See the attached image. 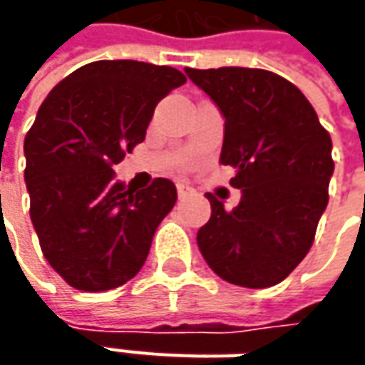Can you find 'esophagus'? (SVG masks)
<instances>
[{"label":"esophagus","instance_id":"esophagus-1","mask_svg":"<svg viewBox=\"0 0 365 365\" xmlns=\"http://www.w3.org/2000/svg\"><path fill=\"white\" fill-rule=\"evenodd\" d=\"M176 190H178V197H187L192 192V187H189L187 182H176Z\"/></svg>","mask_w":365,"mask_h":365}]
</instances>
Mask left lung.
<instances>
[{
	"label": "left lung",
	"mask_w": 365,
	"mask_h": 365,
	"mask_svg": "<svg viewBox=\"0 0 365 365\" xmlns=\"http://www.w3.org/2000/svg\"><path fill=\"white\" fill-rule=\"evenodd\" d=\"M225 118L221 164L242 201L227 211L211 192V217L197 233L205 262L245 288L282 282L309 254L329 201L331 135L290 81L244 66L185 68Z\"/></svg>",
	"instance_id": "1"
}]
</instances>
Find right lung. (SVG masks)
Returning <instances> with one entry per match:
<instances>
[{
  "mask_svg": "<svg viewBox=\"0 0 365 365\" xmlns=\"http://www.w3.org/2000/svg\"><path fill=\"white\" fill-rule=\"evenodd\" d=\"M173 66L95 61L63 78L24 140L30 217L48 264L85 292L132 280L176 203V187L115 180L113 164L144 142L158 101L185 85Z\"/></svg>",
  "mask_w": 365,
  "mask_h": 365,
  "instance_id": "1",
  "label": "right lung"
}]
</instances>
